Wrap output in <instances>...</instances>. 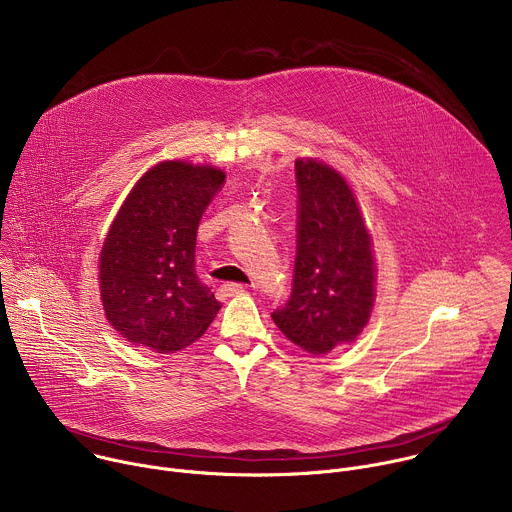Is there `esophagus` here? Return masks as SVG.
I'll return each instance as SVG.
<instances>
[{
	"label": "esophagus",
	"instance_id": "esophagus-1",
	"mask_svg": "<svg viewBox=\"0 0 512 512\" xmlns=\"http://www.w3.org/2000/svg\"><path fill=\"white\" fill-rule=\"evenodd\" d=\"M243 291H245V285H241V283H225V285H221V289H218V298L227 300V298L243 294Z\"/></svg>",
	"mask_w": 512,
	"mask_h": 512
}]
</instances>
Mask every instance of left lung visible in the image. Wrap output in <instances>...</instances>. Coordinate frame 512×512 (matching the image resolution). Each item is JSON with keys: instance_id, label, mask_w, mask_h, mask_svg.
Here are the masks:
<instances>
[{"instance_id": "1", "label": "left lung", "mask_w": 512, "mask_h": 512, "mask_svg": "<svg viewBox=\"0 0 512 512\" xmlns=\"http://www.w3.org/2000/svg\"><path fill=\"white\" fill-rule=\"evenodd\" d=\"M298 257L289 302L271 314L287 340L324 356L354 342L377 298L373 237L348 180L318 158H298Z\"/></svg>"}]
</instances>
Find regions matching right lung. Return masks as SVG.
<instances>
[{
  "label": "right lung",
  "instance_id": "add662e5",
  "mask_svg": "<svg viewBox=\"0 0 512 512\" xmlns=\"http://www.w3.org/2000/svg\"><path fill=\"white\" fill-rule=\"evenodd\" d=\"M225 172L164 160L119 206L99 253L105 318L127 342L170 354L196 342L221 304L194 271L200 216Z\"/></svg>",
  "mask_w": 512,
  "mask_h": 512
}]
</instances>
